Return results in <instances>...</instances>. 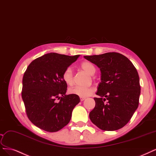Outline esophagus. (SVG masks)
<instances>
[{"mask_svg": "<svg viewBox=\"0 0 156 156\" xmlns=\"http://www.w3.org/2000/svg\"><path fill=\"white\" fill-rule=\"evenodd\" d=\"M85 99H86V98H84V97H80V101H84Z\"/></svg>", "mask_w": 156, "mask_h": 156, "instance_id": "obj_1", "label": "esophagus"}]
</instances>
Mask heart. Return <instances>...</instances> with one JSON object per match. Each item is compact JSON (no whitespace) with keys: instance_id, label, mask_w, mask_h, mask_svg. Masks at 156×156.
<instances>
[{"instance_id":"1","label":"heart","mask_w":156,"mask_h":156,"mask_svg":"<svg viewBox=\"0 0 156 156\" xmlns=\"http://www.w3.org/2000/svg\"><path fill=\"white\" fill-rule=\"evenodd\" d=\"M80 67L84 71L89 75H94L95 72V68L94 64L89 61H83L80 64ZM62 79L64 82L67 85L70 86L73 83V73L71 68H67L62 73ZM69 93L73 95H76L80 97H87L92 94L94 89L92 87H72L69 89Z\"/></svg>"}]
</instances>
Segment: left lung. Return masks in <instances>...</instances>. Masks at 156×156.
I'll use <instances>...</instances> for the list:
<instances>
[{
    "label": "left lung",
    "mask_w": 156,
    "mask_h": 156,
    "mask_svg": "<svg viewBox=\"0 0 156 156\" xmlns=\"http://www.w3.org/2000/svg\"><path fill=\"white\" fill-rule=\"evenodd\" d=\"M84 57L101 71V83L96 92L100 98H94L95 106L90 112V119L103 130H119L130 120L139 105L141 87L137 69L119 53Z\"/></svg>",
    "instance_id": "left-lung-1"
}]
</instances>
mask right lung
Instances as JSON below:
<instances>
[{"instance_id":"1","label":"right lung","mask_w":156,"mask_h":156,"mask_svg":"<svg viewBox=\"0 0 156 156\" xmlns=\"http://www.w3.org/2000/svg\"><path fill=\"white\" fill-rule=\"evenodd\" d=\"M79 56L50 53L37 58L27 68L23 79L22 98L28 119L41 129L57 132L70 121L80 98L66 95L67 84L62 76Z\"/></svg>"}]
</instances>
